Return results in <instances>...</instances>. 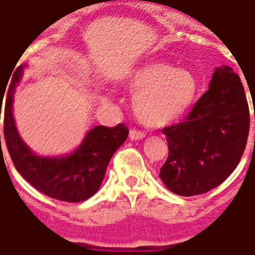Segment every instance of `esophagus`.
Instances as JSON below:
<instances>
[{
	"label": "esophagus",
	"instance_id": "esophagus-1",
	"mask_svg": "<svg viewBox=\"0 0 255 255\" xmlns=\"http://www.w3.org/2000/svg\"><path fill=\"white\" fill-rule=\"evenodd\" d=\"M146 134L142 131V130H137V129H131L129 133L130 139H133V141H137V139H142V138H145Z\"/></svg>",
	"mask_w": 255,
	"mask_h": 255
}]
</instances>
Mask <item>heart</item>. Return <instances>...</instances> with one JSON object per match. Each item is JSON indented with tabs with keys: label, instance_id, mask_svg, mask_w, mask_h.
<instances>
[{
	"label": "heart",
	"instance_id": "heart-1",
	"mask_svg": "<svg viewBox=\"0 0 255 255\" xmlns=\"http://www.w3.org/2000/svg\"><path fill=\"white\" fill-rule=\"evenodd\" d=\"M137 93L134 112L147 126L162 128L178 121L191 109L198 82L186 69L165 62H147L130 70L124 78Z\"/></svg>",
	"mask_w": 255,
	"mask_h": 255
}]
</instances>
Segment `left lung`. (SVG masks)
<instances>
[{
  "label": "left lung",
  "mask_w": 255,
  "mask_h": 255,
  "mask_svg": "<svg viewBox=\"0 0 255 255\" xmlns=\"http://www.w3.org/2000/svg\"><path fill=\"white\" fill-rule=\"evenodd\" d=\"M249 126L244 85L232 68L222 65L187 117L162 129L169 155L159 178L169 190L183 197L212 190L240 163Z\"/></svg>",
  "instance_id": "obj_1"
}]
</instances>
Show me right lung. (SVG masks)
<instances>
[{"instance_id":"obj_1","label":"right lung","mask_w":255,"mask_h":255,"mask_svg":"<svg viewBox=\"0 0 255 255\" xmlns=\"http://www.w3.org/2000/svg\"><path fill=\"white\" fill-rule=\"evenodd\" d=\"M22 72L23 66L15 69L5 98L3 135L11 161L31 186L50 198L65 202L86 201L100 189L109 161L126 141L129 130L124 124L114 128L96 126L89 130L82 143L72 154L61 157L34 154L19 137L13 118V94Z\"/></svg>"}]
</instances>
